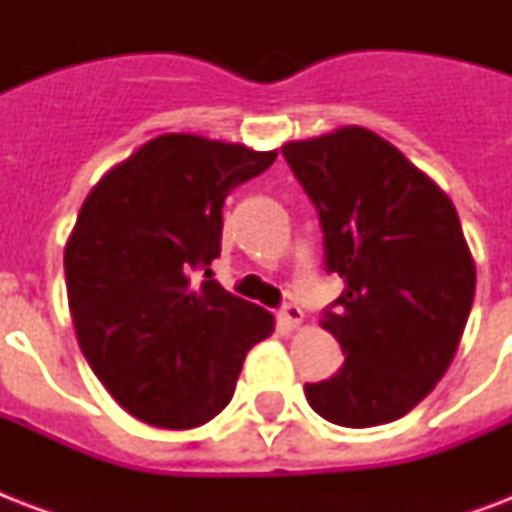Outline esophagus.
I'll use <instances>...</instances> for the list:
<instances>
[{
    "label": "esophagus",
    "mask_w": 512,
    "mask_h": 512,
    "mask_svg": "<svg viewBox=\"0 0 512 512\" xmlns=\"http://www.w3.org/2000/svg\"><path fill=\"white\" fill-rule=\"evenodd\" d=\"M279 324L284 329H297L303 324V311H300L295 303H287L279 311Z\"/></svg>",
    "instance_id": "1"
}]
</instances>
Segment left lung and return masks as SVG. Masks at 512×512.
<instances>
[{
	"label": "left lung",
	"instance_id": "1",
	"mask_svg": "<svg viewBox=\"0 0 512 512\" xmlns=\"http://www.w3.org/2000/svg\"><path fill=\"white\" fill-rule=\"evenodd\" d=\"M281 154L319 212L324 265L345 281L324 311L345 364L308 382L313 412L372 428L412 412L452 364L476 265L441 188L364 127L292 140Z\"/></svg>",
	"mask_w": 512,
	"mask_h": 512
}]
</instances>
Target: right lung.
Returning <instances> with one entry per match:
<instances>
[{
    "label": "right lung",
    "mask_w": 512,
    "mask_h": 512,
    "mask_svg": "<svg viewBox=\"0 0 512 512\" xmlns=\"http://www.w3.org/2000/svg\"><path fill=\"white\" fill-rule=\"evenodd\" d=\"M273 162L276 151L170 132L84 199L63 255L68 308L87 364L132 417L170 430L209 422L247 350L273 332L271 313L209 271L225 196ZM199 270L207 282L192 279Z\"/></svg>",
    "instance_id": "1"
}]
</instances>
